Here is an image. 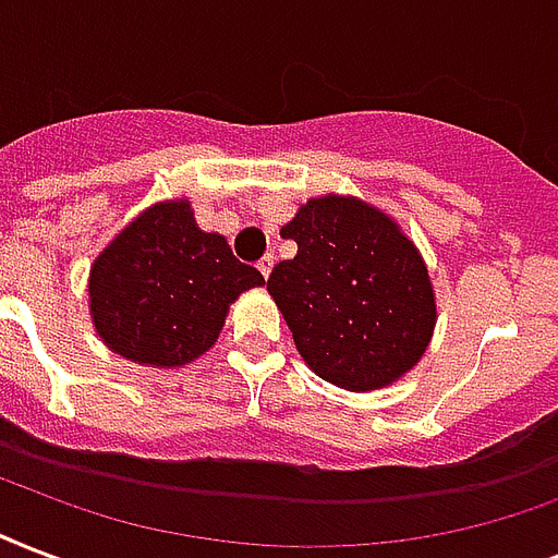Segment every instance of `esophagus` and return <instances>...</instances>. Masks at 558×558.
Returning a JSON list of instances; mask_svg holds the SVG:
<instances>
[{"instance_id":"34e87169","label":"esophagus","mask_w":558,"mask_h":558,"mask_svg":"<svg viewBox=\"0 0 558 558\" xmlns=\"http://www.w3.org/2000/svg\"><path fill=\"white\" fill-rule=\"evenodd\" d=\"M257 269H260L263 278H269L271 269H275V254H266V257H263V260L257 263Z\"/></svg>"}]
</instances>
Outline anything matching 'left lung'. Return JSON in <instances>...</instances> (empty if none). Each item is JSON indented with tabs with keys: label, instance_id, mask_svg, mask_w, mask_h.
<instances>
[{
	"label": "left lung",
	"instance_id": "1",
	"mask_svg": "<svg viewBox=\"0 0 558 558\" xmlns=\"http://www.w3.org/2000/svg\"><path fill=\"white\" fill-rule=\"evenodd\" d=\"M298 242L269 275L298 354L339 389H383L418 363L436 327L427 266L407 233L354 195L301 204L280 228Z\"/></svg>",
	"mask_w": 558,
	"mask_h": 558
}]
</instances>
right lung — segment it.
<instances>
[{
	"label": "right lung",
	"instance_id": "right-lung-1",
	"mask_svg": "<svg viewBox=\"0 0 558 558\" xmlns=\"http://www.w3.org/2000/svg\"><path fill=\"white\" fill-rule=\"evenodd\" d=\"M266 280L204 233L184 198L151 204L90 269V316L113 354L151 368L193 363L219 339L228 307Z\"/></svg>",
	"mask_w": 558,
	"mask_h": 558
}]
</instances>
